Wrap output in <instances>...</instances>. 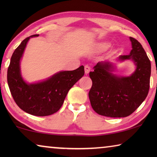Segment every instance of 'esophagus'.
<instances>
[{"instance_id": "esophagus-1", "label": "esophagus", "mask_w": 157, "mask_h": 157, "mask_svg": "<svg viewBox=\"0 0 157 157\" xmlns=\"http://www.w3.org/2000/svg\"><path fill=\"white\" fill-rule=\"evenodd\" d=\"M84 71H85V73L87 74L90 72L91 71V66L89 65H86L84 66Z\"/></svg>"}]
</instances>
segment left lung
Instances as JSON below:
<instances>
[{
  "instance_id": "obj_1",
  "label": "left lung",
  "mask_w": 157,
  "mask_h": 157,
  "mask_svg": "<svg viewBox=\"0 0 157 157\" xmlns=\"http://www.w3.org/2000/svg\"><path fill=\"white\" fill-rule=\"evenodd\" d=\"M132 50L129 55H121L119 60L132 59L136 71L129 77L111 73L109 62H98L89 73L92 86L89 93L91 107L101 116L111 118L127 117L134 112L147 97L150 89L151 63L142 45L129 37Z\"/></svg>"
}]
</instances>
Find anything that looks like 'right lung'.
I'll return each mask as SVG.
<instances>
[{"mask_svg":"<svg viewBox=\"0 0 157 157\" xmlns=\"http://www.w3.org/2000/svg\"><path fill=\"white\" fill-rule=\"evenodd\" d=\"M38 36L34 34L25 38L14 50L7 70V83L19 108L31 115L46 116L61 108L69 90L84 75V67L61 71L39 83H26L21 75L20 60L30 37Z\"/></svg>","mask_w":157,"mask_h":157,"instance_id":"right-lung-1","label":"right lung"}]
</instances>
